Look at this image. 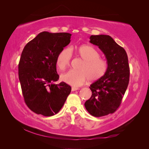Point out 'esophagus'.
<instances>
[{
  "label": "esophagus",
  "mask_w": 149,
  "mask_h": 149,
  "mask_svg": "<svg viewBox=\"0 0 149 149\" xmlns=\"http://www.w3.org/2000/svg\"><path fill=\"white\" fill-rule=\"evenodd\" d=\"M78 89H79V88H78V87H72V89H71L72 91H77V90H78Z\"/></svg>",
  "instance_id": "34e87169"
}]
</instances>
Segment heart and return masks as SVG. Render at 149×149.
<instances>
[{
    "mask_svg": "<svg viewBox=\"0 0 149 149\" xmlns=\"http://www.w3.org/2000/svg\"><path fill=\"white\" fill-rule=\"evenodd\" d=\"M73 49H71L73 50ZM77 55L84 60L80 66V70H70L61 75L64 82L73 86L82 85L89 78L97 80L104 76L107 70V62L100 58V55L96 49L88 45H83L75 49ZM71 60V52L70 48H65L58 53L56 65L60 70H64L68 66Z\"/></svg>",
    "mask_w": 149,
    "mask_h": 149,
    "instance_id": "obj_1",
    "label": "heart"
}]
</instances>
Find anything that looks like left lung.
<instances>
[{"mask_svg":"<svg viewBox=\"0 0 149 149\" xmlns=\"http://www.w3.org/2000/svg\"><path fill=\"white\" fill-rule=\"evenodd\" d=\"M89 39L105 55L108 68L104 76L90 85L92 95L84 106L91 115L102 117L113 113L120 104L129 81L128 57L109 35H91Z\"/></svg>","mask_w":149,"mask_h":149,"instance_id":"8db88e82","label":"left lung"}]
</instances>
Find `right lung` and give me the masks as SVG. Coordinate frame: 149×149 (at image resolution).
<instances>
[{"mask_svg":"<svg viewBox=\"0 0 149 149\" xmlns=\"http://www.w3.org/2000/svg\"><path fill=\"white\" fill-rule=\"evenodd\" d=\"M71 34L42 31L25 46L19 64V78L26 104L37 114L52 116L61 109L71 91L58 84L57 56L68 45Z\"/></svg>","mask_w":149,"mask_h":149,"instance_id":"add662e5","label":"right lung"}]
</instances>
